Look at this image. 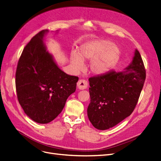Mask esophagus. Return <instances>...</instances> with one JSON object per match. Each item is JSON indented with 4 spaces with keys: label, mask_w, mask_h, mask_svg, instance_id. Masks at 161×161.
Here are the masks:
<instances>
[{
    "label": "esophagus",
    "mask_w": 161,
    "mask_h": 161,
    "mask_svg": "<svg viewBox=\"0 0 161 161\" xmlns=\"http://www.w3.org/2000/svg\"><path fill=\"white\" fill-rule=\"evenodd\" d=\"M87 81L86 80H80L77 83V86L80 90H85L87 87Z\"/></svg>",
    "instance_id": "1"
}]
</instances>
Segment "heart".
I'll list each match as a JSON object with an SVG mask.
<instances>
[{"label": "heart", "instance_id": "b5f03b06", "mask_svg": "<svg viewBox=\"0 0 161 161\" xmlns=\"http://www.w3.org/2000/svg\"><path fill=\"white\" fill-rule=\"evenodd\" d=\"M120 50L111 41L94 40L81 47L79 55L74 52L71 54V61L74 66L81 69L83 60L92 59L90 69L93 73L102 74L113 68L120 57Z\"/></svg>", "mask_w": 161, "mask_h": 161}]
</instances>
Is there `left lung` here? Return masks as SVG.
<instances>
[{"mask_svg":"<svg viewBox=\"0 0 161 161\" xmlns=\"http://www.w3.org/2000/svg\"><path fill=\"white\" fill-rule=\"evenodd\" d=\"M146 79V70L139 52L126 69H114L89 78L90 103L87 116L99 130L111 128L129 117L137 104Z\"/></svg>","mask_w":161,"mask_h":161,"instance_id":"obj_1","label":"left lung"}]
</instances>
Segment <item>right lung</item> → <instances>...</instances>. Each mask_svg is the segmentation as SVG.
<instances>
[{
    "mask_svg": "<svg viewBox=\"0 0 161 161\" xmlns=\"http://www.w3.org/2000/svg\"><path fill=\"white\" fill-rule=\"evenodd\" d=\"M47 32H39L25 47L15 75L19 103L30 118L42 124L60 114L79 79L64 72L53 62L42 42Z\"/></svg>",
    "mask_w": 161,
    "mask_h": 161,
    "instance_id": "obj_1",
    "label": "right lung"
}]
</instances>
